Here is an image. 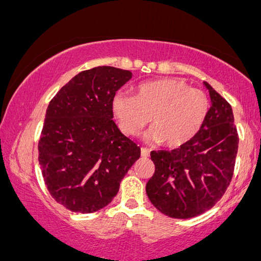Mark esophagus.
<instances>
[{
    "mask_svg": "<svg viewBox=\"0 0 261 261\" xmlns=\"http://www.w3.org/2000/svg\"><path fill=\"white\" fill-rule=\"evenodd\" d=\"M141 154H142L143 158H147L150 155V151L147 150L146 147H142V149H141Z\"/></svg>",
    "mask_w": 261,
    "mask_h": 261,
    "instance_id": "esophagus-1",
    "label": "esophagus"
}]
</instances>
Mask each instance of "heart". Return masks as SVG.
<instances>
[{"label": "heart", "instance_id": "b5f03b06", "mask_svg": "<svg viewBox=\"0 0 261 261\" xmlns=\"http://www.w3.org/2000/svg\"><path fill=\"white\" fill-rule=\"evenodd\" d=\"M111 108L124 134L138 135L150 120L153 126L147 138L164 142L168 147H179L191 141L204 125L210 99L204 91L191 88L184 81L161 79L139 84L135 95L117 92Z\"/></svg>", "mask_w": 261, "mask_h": 261}]
</instances>
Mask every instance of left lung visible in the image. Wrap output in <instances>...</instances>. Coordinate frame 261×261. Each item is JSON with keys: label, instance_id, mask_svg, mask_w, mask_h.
Returning <instances> with one entry per match:
<instances>
[{"label": "left lung", "instance_id": "1", "mask_svg": "<svg viewBox=\"0 0 261 261\" xmlns=\"http://www.w3.org/2000/svg\"><path fill=\"white\" fill-rule=\"evenodd\" d=\"M212 106L200 131L178 149L151 152L154 173L146 184L151 203L165 216L188 219L213 207L230 185L239 137L232 108L204 82Z\"/></svg>", "mask_w": 261, "mask_h": 261}]
</instances>
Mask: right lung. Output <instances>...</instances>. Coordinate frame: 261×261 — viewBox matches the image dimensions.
I'll return each instance as SVG.
<instances>
[{"instance_id": "right-lung-1", "label": "right lung", "mask_w": 261, "mask_h": 261, "mask_svg": "<svg viewBox=\"0 0 261 261\" xmlns=\"http://www.w3.org/2000/svg\"><path fill=\"white\" fill-rule=\"evenodd\" d=\"M131 77L129 70L114 67L85 70L50 100L38 162L49 193L70 211L106 207L141 157V147L112 120V98Z\"/></svg>"}]
</instances>
